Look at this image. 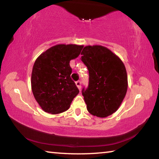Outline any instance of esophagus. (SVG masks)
<instances>
[{"label":"esophagus","mask_w":159,"mask_h":159,"mask_svg":"<svg viewBox=\"0 0 159 159\" xmlns=\"http://www.w3.org/2000/svg\"><path fill=\"white\" fill-rule=\"evenodd\" d=\"M76 85L79 88V90H80V88H81V81H80V80H78V81L76 82Z\"/></svg>","instance_id":"34e87169"}]
</instances>
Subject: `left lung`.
Segmentation results:
<instances>
[{
    "label": "left lung",
    "instance_id": "8db88e82",
    "mask_svg": "<svg viewBox=\"0 0 159 159\" xmlns=\"http://www.w3.org/2000/svg\"><path fill=\"white\" fill-rule=\"evenodd\" d=\"M81 61L89 71L88 87L82 90L88 112L105 118L119 108L128 89V76L121 60L102 45L85 46Z\"/></svg>",
    "mask_w": 159,
    "mask_h": 159
}]
</instances>
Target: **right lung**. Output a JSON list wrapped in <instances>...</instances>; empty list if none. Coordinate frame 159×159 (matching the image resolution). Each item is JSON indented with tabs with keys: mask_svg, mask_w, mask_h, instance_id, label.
<instances>
[{
	"mask_svg": "<svg viewBox=\"0 0 159 159\" xmlns=\"http://www.w3.org/2000/svg\"><path fill=\"white\" fill-rule=\"evenodd\" d=\"M83 45L60 44L36 59L31 73V90L44 111L57 114L66 111L79 93L71 79V60L79 57Z\"/></svg>",
	"mask_w": 159,
	"mask_h": 159,
	"instance_id": "1",
	"label": "right lung"
}]
</instances>
